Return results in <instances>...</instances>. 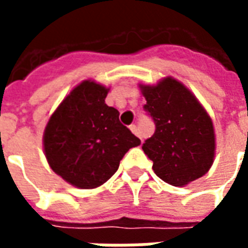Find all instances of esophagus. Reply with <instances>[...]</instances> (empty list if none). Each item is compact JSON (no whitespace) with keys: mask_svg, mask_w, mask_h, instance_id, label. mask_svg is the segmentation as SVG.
Returning <instances> with one entry per match:
<instances>
[{"mask_svg":"<svg viewBox=\"0 0 248 248\" xmlns=\"http://www.w3.org/2000/svg\"><path fill=\"white\" fill-rule=\"evenodd\" d=\"M130 130H131V131H133V133H134L137 137H140V130H138V126H137V124H131V126H130Z\"/></svg>","mask_w":248,"mask_h":248,"instance_id":"esophagus-1","label":"esophagus"}]
</instances>
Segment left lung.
Here are the masks:
<instances>
[{
    "mask_svg": "<svg viewBox=\"0 0 248 248\" xmlns=\"http://www.w3.org/2000/svg\"><path fill=\"white\" fill-rule=\"evenodd\" d=\"M142 94L143 110L155 124V133L142 145L154 172L178 187L203 177L213 165L215 134L202 105L170 77L155 86H142Z\"/></svg>",
    "mask_w": 248,
    "mask_h": 248,
    "instance_id": "1",
    "label": "left lung"
}]
</instances>
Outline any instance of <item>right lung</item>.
<instances>
[{"mask_svg": "<svg viewBox=\"0 0 248 248\" xmlns=\"http://www.w3.org/2000/svg\"><path fill=\"white\" fill-rule=\"evenodd\" d=\"M108 89L82 82L51 115L44 134L46 159L60 177L79 188L103 185L131 147L140 145L105 103Z\"/></svg>", "mask_w": 248, "mask_h": 248, "instance_id": "obj_1", "label": "right lung"}]
</instances>
